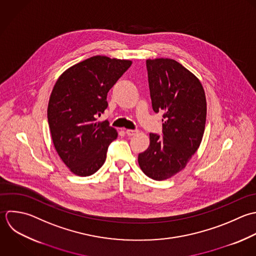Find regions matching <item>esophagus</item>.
<instances>
[{
	"label": "esophagus",
	"instance_id": "obj_1",
	"mask_svg": "<svg viewBox=\"0 0 256 256\" xmlns=\"http://www.w3.org/2000/svg\"><path fill=\"white\" fill-rule=\"evenodd\" d=\"M138 132V130H126V134L128 136H134Z\"/></svg>",
	"mask_w": 256,
	"mask_h": 256
}]
</instances>
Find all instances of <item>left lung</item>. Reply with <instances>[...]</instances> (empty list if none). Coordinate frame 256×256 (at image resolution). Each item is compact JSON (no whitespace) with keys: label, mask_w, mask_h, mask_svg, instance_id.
Listing matches in <instances>:
<instances>
[{"label":"left lung","mask_w":256,"mask_h":256,"mask_svg":"<svg viewBox=\"0 0 256 256\" xmlns=\"http://www.w3.org/2000/svg\"><path fill=\"white\" fill-rule=\"evenodd\" d=\"M154 112H164L162 138L150 134V146L138 164L154 180H168L186 168L200 146L206 122V98L200 80L172 58L146 60Z\"/></svg>","instance_id":"8db88e82"}]
</instances>
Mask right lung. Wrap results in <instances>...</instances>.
Instances as JSON below:
<instances>
[{
    "instance_id": "right-lung-1",
    "label": "right lung",
    "mask_w": 256,
    "mask_h": 256,
    "mask_svg": "<svg viewBox=\"0 0 256 256\" xmlns=\"http://www.w3.org/2000/svg\"><path fill=\"white\" fill-rule=\"evenodd\" d=\"M130 60L94 56L66 70L56 80L48 104L54 146L78 176L98 172L118 132L108 120L96 122L108 108L106 96L132 66Z\"/></svg>"
}]
</instances>
